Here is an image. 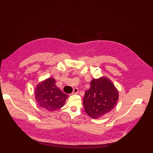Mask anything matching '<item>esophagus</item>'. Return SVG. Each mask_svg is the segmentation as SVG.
I'll list each match as a JSON object with an SVG mask.
<instances>
[{
    "mask_svg": "<svg viewBox=\"0 0 153 153\" xmlns=\"http://www.w3.org/2000/svg\"><path fill=\"white\" fill-rule=\"evenodd\" d=\"M79 91V88H75L73 90V92L72 94H77L78 93Z\"/></svg>",
    "mask_w": 153,
    "mask_h": 153,
    "instance_id": "esophagus-1",
    "label": "esophagus"
}]
</instances>
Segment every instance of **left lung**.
I'll use <instances>...</instances> for the list:
<instances>
[{
    "mask_svg": "<svg viewBox=\"0 0 153 153\" xmlns=\"http://www.w3.org/2000/svg\"><path fill=\"white\" fill-rule=\"evenodd\" d=\"M90 85L83 100L85 111L93 119L100 118L114 108L119 92L111 80L106 77L93 79Z\"/></svg>",
    "mask_w": 153,
    "mask_h": 153,
    "instance_id": "1",
    "label": "left lung"
}]
</instances>
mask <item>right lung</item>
<instances>
[{
    "label": "right lung",
    "mask_w": 153,
    "mask_h": 153,
    "mask_svg": "<svg viewBox=\"0 0 153 153\" xmlns=\"http://www.w3.org/2000/svg\"><path fill=\"white\" fill-rule=\"evenodd\" d=\"M34 93L39 105L51 112L63 106L68 97V95L63 93L56 86V80L51 77L39 83Z\"/></svg>",
    "instance_id": "1"
}]
</instances>
